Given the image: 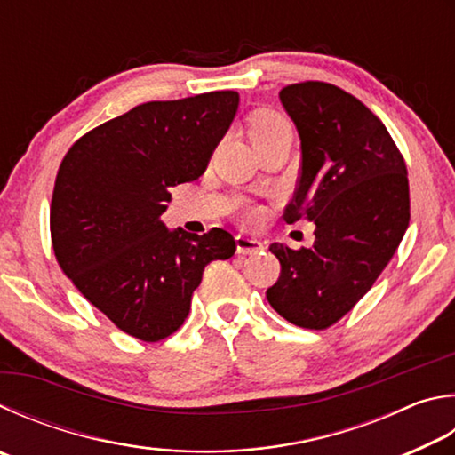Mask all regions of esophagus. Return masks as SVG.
Wrapping results in <instances>:
<instances>
[{"label": "esophagus", "instance_id": "esophagus-1", "mask_svg": "<svg viewBox=\"0 0 455 455\" xmlns=\"http://www.w3.org/2000/svg\"><path fill=\"white\" fill-rule=\"evenodd\" d=\"M259 251H262L260 241H254V238L243 236V235L236 236V252L238 254H256Z\"/></svg>", "mask_w": 455, "mask_h": 455}]
</instances>
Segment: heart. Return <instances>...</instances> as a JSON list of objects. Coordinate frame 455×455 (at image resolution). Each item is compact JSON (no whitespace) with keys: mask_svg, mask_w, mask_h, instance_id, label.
Returning <instances> with one entry per match:
<instances>
[{"mask_svg":"<svg viewBox=\"0 0 455 455\" xmlns=\"http://www.w3.org/2000/svg\"><path fill=\"white\" fill-rule=\"evenodd\" d=\"M286 127L291 125H288L283 115H278L276 111H270V109H262V111H256L249 121V137L254 143V141H260V139L272 137L275 133H278L280 129H286Z\"/></svg>","mask_w":455,"mask_h":455,"instance_id":"obj_1","label":"heart"}]
</instances>
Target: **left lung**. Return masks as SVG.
<instances>
[{"label":"left lung","instance_id":"1","mask_svg":"<svg viewBox=\"0 0 455 455\" xmlns=\"http://www.w3.org/2000/svg\"><path fill=\"white\" fill-rule=\"evenodd\" d=\"M300 135V175L284 219L312 220V249L270 244L280 276L270 307L292 324L324 330L346 316L382 275L410 222L400 148L368 107L324 81L280 89Z\"/></svg>","mask_w":455,"mask_h":455}]
</instances>
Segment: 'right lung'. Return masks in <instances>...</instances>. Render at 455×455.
Returning a JSON list of instances; mask_svg holds the SVG:
<instances>
[{
    "mask_svg": "<svg viewBox=\"0 0 455 455\" xmlns=\"http://www.w3.org/2000/svg\"><path fill=\"white\" fill-rule=\"evenodd\" d=\"M238 107L236 91L148 101L91 129L55 177L57 264L123 332L159 342L183 326L203 270L236 251L230 233L164 227L171 187L199 179Z\"/></svg>",
    "mask_w": 455,
    "mask_h": 455,
    "instance_id": "obj_1",
    "label": "right lung"
}]
</instances>
